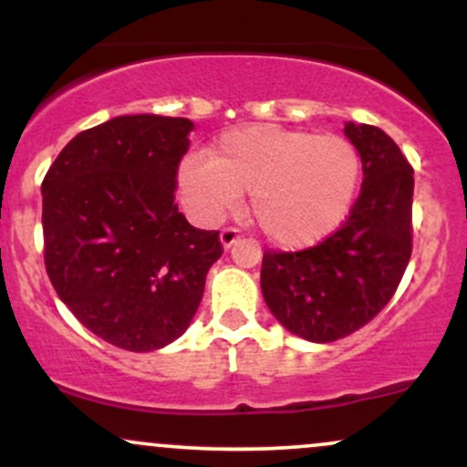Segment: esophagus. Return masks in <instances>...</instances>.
<instances>
[{"instance_id": "34e87169", "label": "esophagus", "mask_w": 467, "mask_h": 467, "mask_svg": "<svg viewBox=\"0 0 467 467\" xmlns=\"http://www.w3.org/2000/svg\"><path fill=\"white\" fill-rule=\"evenodd\" d=\"M219 241H222L223 250H230L239 241V230L237 228H223L219 233Z\"/></svg>"}]
</instances>
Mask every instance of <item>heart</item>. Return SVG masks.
<instances>
[{
    "instance_id": "obj_1",
    "label": "heart",
    "mask_w": 467,
    "mask_h": 467,
    "mask_svg": "<svg viewBox=\"0 0 467 467\" xmlns=\"http://www.w3.org/2000/svg\"><path fill=\"white\" fill-rule=\"evenodd\" d=\"M362 175L351 140L281 127H244L219 136L206 158L180 164V200L197 222L213 223L250 192V213L267 241L305 250L349 215Z\"/></svg>"
}]
</instances>
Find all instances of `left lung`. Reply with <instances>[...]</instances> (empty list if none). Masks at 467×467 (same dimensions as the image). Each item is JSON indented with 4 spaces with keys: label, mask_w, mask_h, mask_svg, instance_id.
Masks as SVG:
<instances>
[{
    "label": "left lung",
    "mask_w": 467,
    "mask_h": 467,
    "mask_svg": "<svg viewBox=\"0 0 467 467\" xmlns=\"http://www.w3.org/2000/svg\"><path fill=\"white\" fill-rule=\"evenodd\" d=\"M362 160V189L349 219L323 244L265 252L261 292L289 334L334 342L384 309L412 252V169L382 130L345 122Z\"/></svg>",
    "instance_id": "8db88e82"
}]
</instances>
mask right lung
<instances>
[{
  "instance_id": "right-lung-1",
  "label": "right lung",
  "mask_w": 467,
  "mask_h": 467,
  "mask_svg": "<svg viewBox=\"0 0 467 467\" xmlns=\"http://www.w3.org/2000/svg\"><path fill=\"white\" fill-rule=\"evenodd\" d=\"M189 118L118 116L80 131L47 171L46 270L92 334L125 351H155L189 329L217 230L191 226L175 203Z\"/></svg>"
}]
</instances>
